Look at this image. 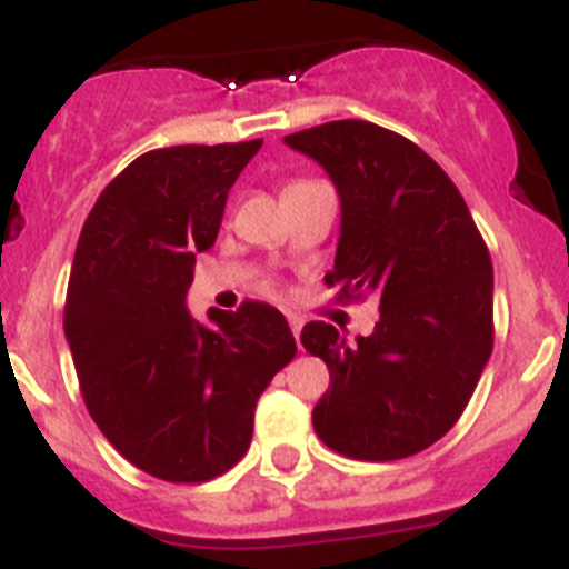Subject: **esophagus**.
Returning <instances> with one entry per match:
<instances>
[{
  "mask_svg": "<svg viewBox=\"0 0 569 569\" xmlns=\"http://www.w3.org/2000/svg\"><path fill=\"white\" fill-rule=\"evenodd\" d=\"M288 325H290V330H293V336H296V339H299V333H301V325H305V319H301V316H296V313H288Z\"/></svg>",
  "mask_w": 569,
  "mask_h": 569,
  "instance_id": "34e87169",
  "label": "esophagus"
}]
</instances>
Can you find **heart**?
<instances>
[{
	"instance_id": "obj_1",
	"label": "heart",
	"mask_w": 569,
	"mask_h": 569,
	"mask_svg": "<svg viewBox=\"0 0 569 569\" xmlns=\"http://www.w3.org/2000/svg\"><path fill=\"white\" fill-rule=\"evenodd\" d=\"M301 184H308V179H293V182H290L288 188H284V190H290V188H301Z\"/></svg>"
}]
</instances>
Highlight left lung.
Listing matches in <instances>:
<instances>
[{
    "label": "left lung",
    "instance_id": "left-lung-1",
    "mask_svg": "<svg viewBox=\"0 0 569 569\" xmlns=\"http://www.w3.org/2000/svg\"><path fill=\"white\" fill-rule=\"evenodd\" d=\"M328 170L341 199L339 299H379L356 345L310 321L301 345L330 370L313 427L330 450L396 461L441 439L465 413L492 353V261L459 188L405 136L339 119L284 136Z\"/></svg>",
    "mask_w": 569,
    "mask_h": 569
}]
</instances>
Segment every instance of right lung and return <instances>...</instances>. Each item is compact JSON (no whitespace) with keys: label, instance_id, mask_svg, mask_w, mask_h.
Listing matches in <instances>:
<instances>
[{"label":"right lung","instance_id":"right-lung-1","mask_svg":"<svg viewBox=\"0 0 569 569\" xmlns=\"http://www.w3.org/2000/svg\"><path fill=\"white\" fill-rule=\"evenodd\" d=\"M259 148L133 159L90 210L70 268L64 336L90 419L130 465L173 485L216 479L248 453L256 401L296 356L288 319L264 301L210 310L213 328L184 308L196 253Z\"/></svg>","mask_w":569,"mask_h":569}]
</instances>
